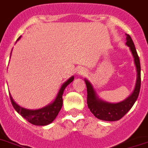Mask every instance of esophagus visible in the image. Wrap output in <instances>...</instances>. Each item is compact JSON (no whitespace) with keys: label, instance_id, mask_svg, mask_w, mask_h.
<instances>
[{"label":"esophagus","instance_id":"obj_1","mask_svg":"<svg viewBox=\"0 0 148 148\" xmlns=\"http://www.w3.org/2000/svg\"><path fill=\"white\" fill-rule=\"evenodd\" d=\"M79 73V74H81V75H82V74H83V73H85V70H79V73Z\"/></svg>","mask_w":148,"mask_h":148}]
</instances>
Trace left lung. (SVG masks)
Instances as JSON below:
<instances>
[{
  "instance_id": "8db88e82",
  "label": "left lung",
  "mask_w": 148,
  "mask_h": 148,
  "mask_svg": "<svg viewBox=\"0 0 148 148\" xmlns=\"http://www.w3.org/2000/svg\"><path fill=\"white\" fill-rule=\"evenodd\" d=\"M126 44L130 47V51L134 58V62L136 67L137 72V79L135 89L133 90V94L119 103L116 104H111L101 101L96 96V93L94 91L93 86L90 82L85 80L87 90V106L90 108V111L94 114L95 117L101 120L104 121H117L124 116L127 112L133 107L134 103L136 102V99L140 94V83H141V78H140V58L136 52V47L134 46L133 41L129 34H126Z\"/></svg>"
}]
</instances>
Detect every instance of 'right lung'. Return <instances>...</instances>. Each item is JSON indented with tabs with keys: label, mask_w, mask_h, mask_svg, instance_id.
<instances>
[{
	"label": "right lung",
	"mask_w": 148,
	"mask_h": 148,
	"mask_svg": "<svg viewBox=\"0 0 148 148\" xmlns=\"http://www.w3.org/2000/svg\"><path fill=\"white\" fill-rule=\"evenodd\" d=\"M19 38L20 36L18 37V39ZM73 79H74V77L72 76L69 80L66 81L62 85V86L61 87V90H59V93H58L57 97H56V99L54 100V101L52 104H51L48 106H47V107L43 108L38 110L25 109V108L20 107L19 105H18L13 101L11 95H9L12 106L14 107L15 111L18 114H20L29 123H30L31 124H33V125H48V124L52 123L55 119V118L57 117L58 114L59 113L60 110H61L62 107V104H63V100H62L63 92L65 90V87L70 83H72Z\"/></svg>",
	"instance_id": "add662e5"
}]
</instances>
